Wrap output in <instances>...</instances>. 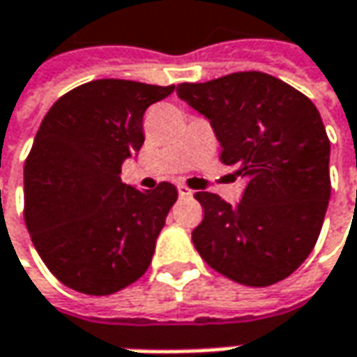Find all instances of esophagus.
<instances>
[{
  "label": "esophagus",
  "instance_id": "obj_1",
  "mask_svg": "<svg viewBox=\"0 0 357 357\" xmlns=\"http://www.w3.org/2000/svg\"><path fill=\"white\" fill-rule=\"evenodd\" d=\"M178 195L181 197H192V188H188L187 185H178Z\"/></svg>",
  "mask_w": 357,
  "mask_h": 357
}]
</instances>
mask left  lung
Listing matches in <instances>:
<instances>
[{"label":"left lung","instance_id":"1","mask_svg":"<svg viewBox=\"0 0 357 357\" xmlns=\"http://www.w3.org/2000/svg\"><path fill=\"white\" fill-rule=\"evenodd\" d=\"M178 98L208 118L221 162L247 187L237 206L197 192L205 217L192 243L206 263L237 283L267 287L307 259L330 203V138L313 102L263 72L178 84Z\"/></svg>","mask_w":357,"mask_h":357}]
</instances>
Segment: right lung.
I'll use <instances>...</instances> for the list:
<instances>
[{
	"label": "right lung",
	"instance_id": "1",
	"mask_svg": "<svg viewBox=\"0 0 357 357\" xmlns=\"http://www.w3.org/2000/svg\"><path fill=\"white\" fill-rule=\"evenodd\" d=\"M174 86L94 80L70 90L42 120L24 167L27 231L45 267L86 295H110L146 273L178 192L122 183L144 142L146 108Z\"/></svg>",
	"mask_w": 357,
	"mask_h": 357
}]
</instances>
